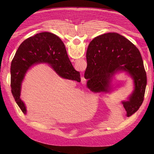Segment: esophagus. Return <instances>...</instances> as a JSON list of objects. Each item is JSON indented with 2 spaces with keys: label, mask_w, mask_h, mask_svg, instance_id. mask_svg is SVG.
I'll use <instances>...</instances> for the list:
<instances>
[{
  "label": "esophagus",
  "mask_w": 154,
  "mask_h": 154,
  "mask_svg": "<svg viewBox=\"0 0 154 154\" xmlns=\"http://www.w3.org/2000/svg\"><path fill=\"white\" fill-rule=\"evenodd\" d=\"M85 80V79L84 78V77H82V81H84Z\"/></svg>",
  "instance_id": "34e87169"
}]
</instances>
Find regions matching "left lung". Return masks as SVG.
I'll list each match as a JSON object with an SVG mask.
<instances>
[{
	"label": "left lung",
	"instance_id": "1",
	"mask_svg": "<svg viewBox=\"0 0 154 154\" xmlns=\"http://www.w3.org/2000/svg\"><path fill=\"white\" fill-rule=\"evenodd\" d=\"M85 78L91 90L108 92L112 79L125 72L133 79L134 90L127 100L122 101L126 116L135 113L141 105L147 84L143 61L138 48L117 33H107L94 38L86 52Z\"/></svg>",
	"mask_w": 154,
	"mask_h": 154
}]
</instances>
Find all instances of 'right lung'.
<instances>
[{
    "label": "right lung",
    "mask_w": 154,
    "mask_h": 154,
    "mask_svg": "<svg viewBox=\"0 0 154 154\" xmlns=\"http://www.w3.org/2000/svg\"><path fill=\"white\" fill-rule=\"evenodd\" d=\"M47 63L61 78L80 80V72L74 69L63 41L55 34L42 32L22 42L11 61V88L13 96L24 115L27 109L21 100L20 91L27 71L34 65Z\"/></svg>",
    "instance_id": "1"
}]
</instances>
